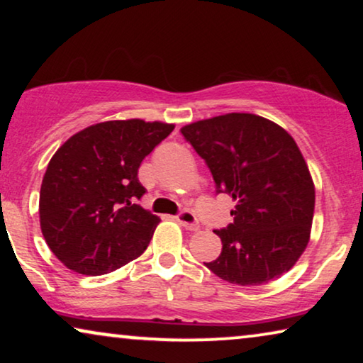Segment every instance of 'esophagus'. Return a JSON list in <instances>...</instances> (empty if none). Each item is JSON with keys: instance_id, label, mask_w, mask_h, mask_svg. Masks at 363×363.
<instances>
[{"instance_id": "obj_1", "label": "esophagus", "mask_w": 363, "mask_h": 363, "mask_svg": "<svg viewBox=\"0 0 363 363\" xmlns=\"http://www.w3.org/2000/svg\"><path fill=\"white\" fill-rule=\"evenodd\" d=\"M177 221L180 223L183 228H186V230L190 231H198L200 230V223H198V218L195 216V213L193 211H182L180 215L177 216Z\"/></svg>"}]
</instances>
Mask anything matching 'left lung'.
Returning <instances> with one entry per match:
<instances>
[{"label": "left lung", "mask_w": 363, "mask_h": 363, "mask_svg": "<svg viewBox=\"0 0 363 363\" xmlns=\"http://www.w3.org/2000/svg\"><path fill=\"white\" fill-rule=\"evenodd\" d=\"M206 162L218 193L236 201L221 255L205 262L238 286L274 281L296 264L311 240L315 188L294 138L255 113L233 112L182 127Z\"/></svg>", "instance_id": "1"}]
</instances>
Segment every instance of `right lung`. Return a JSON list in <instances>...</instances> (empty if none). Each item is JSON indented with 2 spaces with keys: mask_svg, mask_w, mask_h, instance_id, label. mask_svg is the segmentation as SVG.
Wrapping results in <instances>:
<instances>
[{
  "mask_svg": "<svg viewBox=\"0 0 363 363\" xmlns=\"http://www.w3.org/2000/svg\"><path fill=\"white\" fill-rule=\"evenodd\" d=\"M175 125L142 118L94 123L67 138L49 162L39 223L54 256L74 272L101 276L147 250L160 218L137 205L143 158Z\"/></svg>",
  "mask_w": 363,
  "mask_h": 363,
  "instance_id": "add662e5",
  "label": "right lung"
}]
</instances>
